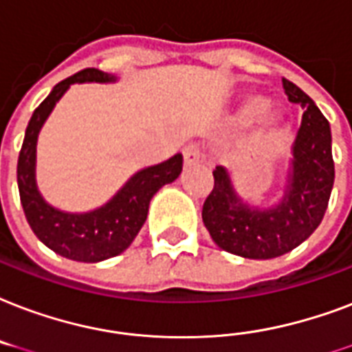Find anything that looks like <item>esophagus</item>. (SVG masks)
Here are the masks:
<instances>
[{
    "mask_svg": "<svg viewBox=\"0 0 352 352\" xmlns=\"http://www.w3.org/2000/svg\"><path fill=\"white\" fill-rule=\"evenodd\" d=\"M184 162L185 165H195L200 162V146L198 145H187L184 148Z\"/></svg>",
    "mask_w": 352,
    "mask_h": 352,
    "instance_id": "34e87169",
    "label": "esophagus"
}]
</instances>
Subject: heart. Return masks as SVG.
Listing matches in <instances>:
<instances>
[{
  "instance_id": "b5f03b06",
  "label": "heart",
  "mask_w": 352,
  "mask_h": 352,
  "mask_svg": "<svg viewBox=\"0 0 352 352\" xmlns=\"http://www.w3.org/2000/svg\"><path fill=\"white\" fill-rule=\"evenodd\" d=\"M246 122L255 128H275L280 122V111L270 100L257 99L248 106Z\"/></svg>"
}]
</instances>
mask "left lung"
Wrapping results in <instances>:
<instances>
[{
    "label": "left lung",
    "mask_w": 352,
    "mask_h": 352,
    "mask_svg": "<svg viewBox=\"0 0 352 352\" xmlns=\"http://www.w3.org/2000/svg\"><path fill=\"white\" fill-rule=\"evenodd\" d=\"M283 88L288 100L305 110L283 200L268 209L248 206L236 195L230 173L217 167L214 187L201 207L214 244L244 258L279 257L307 241L323 220L334 184L331 124L303 89L287 78Z\"/></svg>",
    "instance_id": "obj_1"
}]
</instances>
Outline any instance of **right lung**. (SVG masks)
Here are the masks:
<instances>
[{
    "label": "right lung",
    "mask_w": 352,
    "mask_h": 352,
    "mask_svg": "<svg viewBox=\"0 0 352 352\" xmlns=\"http://www.w3.org/2000/svg\"><path fill=\"white\" fill-rule=\"evenodd\" d=\"M77 82H116V77L88 67L54 86L27 124L18 157V189L27 222L49 250L78 263H99L116 257L132 244L145 224L152 196L178 178L184 156L176 154L167 162L135 173L108 204L89 213H65L49 206L36 187L38 133L54 104Z\"/></svg>",
    "instance_id": "obj_1"
}]
</instances>
